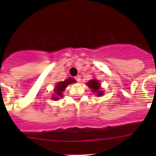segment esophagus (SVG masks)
<instances>
[{"label": "esophagus", "instance_id": "obj_1", "mask_svg": "<svg viewBox=\"0 0 156 156\" xmlns=\"http://www.w3.org/2000/svg\"><path fill=\"white\" fill-rule=\"evenodd\" d=\"M75 80H76L78 82H81V76H79V75H78V76L75 77Z\"/></svg>", "mask_w": 156, "mask_h": 156}]
</instances>
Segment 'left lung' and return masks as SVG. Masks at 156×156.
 <instances>
[{
  "instance_id": "1",
  "label": "left lung",
  "mask_w": 156,
  "mask_h": 156,
  "mask_svg": "<svg viewBox=\"0 0 156 156\" xmlns=\"http://www.w3.org/2000/svg\"><path fill=\"white\" fill-rule=\"evenodd\" d=\"M87 86L89 87L90 89L91 90L94 94H96L99 97H101L104 94V91L102 90L101 87H100V83L98 80L97 79H92L90 80L87 83Z\"/></svg>"
}]
</instances>
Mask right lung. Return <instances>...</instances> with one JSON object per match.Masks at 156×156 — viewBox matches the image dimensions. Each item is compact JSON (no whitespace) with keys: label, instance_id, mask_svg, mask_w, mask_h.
Listing matches in <instances>:
<instances>
[{"label":"right lung","instance_id":"1","mask_svg":"<svg viewBox=\"0 0 156 156\" xmlns=\"http://www.w3.org/2000/svg\"><path fill=\"white\" fill-rule=\"evenodd\" d=\"M75 82H76V81H75L74 78H69L68 79L66 80V81H59V82L56 83L54 88V90H53L54 95H53V97H52V99H53V100H58L59 97H62V92L65 90L66 87L69 84H72V83Z\"/></svg>","mask_w":156,"mask_h":156}]
</instances>
